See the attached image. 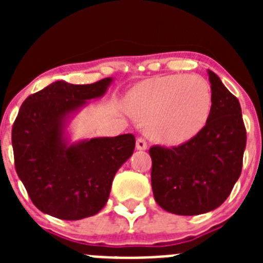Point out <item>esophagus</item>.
<instances>
[{
	"label": "esophagus",
	"mask_w": 263,
	"mask_h": 263,
	"mask_svg": "<svg viewBox=\"0 0 263 263\" xmlns=\"http://www.w3.org/2000/svg\"><path fill=\"white\" fill-rule=\"evenodd\" d=\"M137 148L138 150H146L147 148V142H146L145 138H142V137L137 138Z\"/></svg>",
	"instance_id": "obj_1"
}]
</instances>
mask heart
I'll use <instances>...</instances> for the list:
<instances>
[{
	"mask_svg": "<svg viewBox=\"0 0 263 263\" xmlns=\"http://www.w3.org/2000/svg\"><path fill=\"white\" fill-rule=\"evenodd\" d=\"M127 106L145 124L152 138L180 145L205 127L212 110V93L208 83L199 76H159L132 92Z\"/></svg>",
	"mask_w": 263,
	"mask_h": 263,
	"instance_id": "1",
	"label": "heart"
}]
</instances>
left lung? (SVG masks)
Masks as SVG:
<instances>
[{"mask_svg":"<svg viewBox=\"0 0 263 263\" xmlns=\"http://www.w3.org/2000/svg\"><path fill=\"white\" fill-rule=\"evenodd\" d=\"M212 110L200 133L174 147L153 146L152 185L160 208L195 216L221 205L242 170L246 129L238 100L208 71Z\"/></svg>","mask_w":263,"mask_h":263,"instance_id":"8db88e82","label":"left lung"}]
</instances>
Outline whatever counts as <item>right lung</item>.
<instances>
[{"label":"right lung","instance_id":"add662e5","mask_svg":"<svg viewBox=\"0 0 263 263\" xmlns=\"http://www.w3.org/2000/svg\"><path fill=\"white\" fill-rule=\"evenodd\" d=\"M111 79L75 85L55 81L30 95L11 129L14 164L32 204L62 220H80L103 210L117 170L133 154V134L92 138L67 146L64 117L103 96Z\"/></svg>","mask_w":263,"mask_h":263}]
</instances>
